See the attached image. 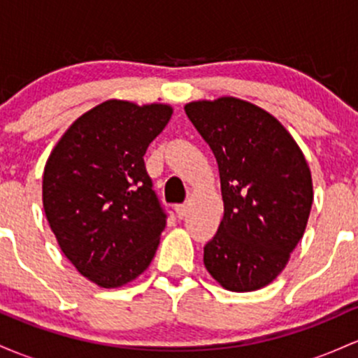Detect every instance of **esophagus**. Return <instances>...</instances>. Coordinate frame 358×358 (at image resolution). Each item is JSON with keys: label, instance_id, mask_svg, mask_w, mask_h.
I'll return each mask as SVG.
<instances>
[{"label": "esophagus", "instance_id": "1", "mask_svg": "<svg viewBox=\"0 0 358 358\" xmlns=\"http://www.w3.org/2000/svg\"><path fill=\"white\" fill-rule=\"evenodd\" d=\"M174 211H176V215H178V218H179V220H182L184 216H186V213H187L186 204H176V206H174Z\"/></svg>", "mask_w": 358, "mask_h": 358}]
</instances>
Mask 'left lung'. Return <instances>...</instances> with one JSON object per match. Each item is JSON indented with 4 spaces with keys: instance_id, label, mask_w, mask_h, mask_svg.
I'll use <instances>...</instances> for the list:
<instances>
[{
    "instance_id": "obj_1",
    "label": "left lung",
    "mask_w": 358,
    "mask_h": 358,
    "mask_svg": "<svg viewBox=\"0 0 358 358\" xmlns=\"http://www.w3.org/2000/svg\"><path fill=\"white\" fill-rule=\"evenodd\" d=\"M184 110L222 179L223 220L204 245V266L230 291L267 286L306 230L313 204L306 159L286 128L255 104L227 96Z\"/></svg>"
}]
</instances>
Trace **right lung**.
Masks as SVG:
<instances>
[{
    "label": "right lung",
    "instance_id": "add662e5",
    "mask_svg": "<svg viewBox=\"0 0 358 358\" xmlns=\"http://www.w3.org/2000/svg\"><path fill=\"white\" fill-rule=\"evenodd\" d=\"M167 104L110 99L72 123L43 171V210L60 250L84 277L120 287L150 266L167 213L147 174Z\"/></svg>",
    "mask_w": 358,
    "mask_h": 358
}]
</instances>
